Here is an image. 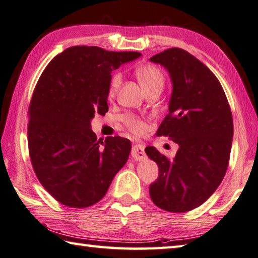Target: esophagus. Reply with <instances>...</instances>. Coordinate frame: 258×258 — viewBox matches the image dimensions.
I'll use <instances>...</instances> for the list:
<instances>
[{"label":"esophagus","mask_w":258,"mask_h":258,"mask_svg":"<svg viewBox=\"0 0 258 258\" xmlns=\"http://www.w3.org/2000/svg\"><path fill=\"white\" fill-rule=\"evenodd\" d=\"M144 145L143 144H134L133 148H132V151H131V154H132V157L135 159V160L138 161H142L145 160V158H147V154L144 152Z\"/></svg>","instance_id":"1"}]
</instances>
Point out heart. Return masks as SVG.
Segmentation results:
<instances>
[{
	"label": "heart",
	"mask_w": 258,
	"mask_h": 258,
	"mask_svg": "<svg viewBox=\"0 0 258 258\" xmlns=\"http://www.w3.org/2000/svg\"><path fill=\"white\" fill-rule=\"evenodd\" d=\"M137 74L138 80L141 83V86L145 89V90H150L152 88H161L163 87V82H165V76L160 71V69L151 64H145L137 69L135 71ZM121 83V76L119 73H116L113 76L109 83V97H113L116 91L118 90V88ZM126 124L128 127L135 133H141L144 130V123L142 120L134 116H127L126 117Z\"/></svg>",
	"instance_id": "heart-1"
}]
</instances>
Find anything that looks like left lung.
<instances>
[{
    "label": "left lung",
    "mask_w": 258,
    "mask_h": 258,
    "mask_svg": "<svg viewBox=\"0 0 258 258\" xmlns=\"http://www.w3.org/2000/svg\"><path fill=\"white\" fill-rule=\"evenodd\" d=\"M150 60L165 68L172 83L169 113L157 135L179 145L172 159L145 148L159 167L150 198L168 212H187L203 204L226 175L233 137L230 106L217 77L188 51L169 48Z\"/></svg>",
    "instance_id": "8db88e82"
}]
</instances>
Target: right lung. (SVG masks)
Instances as JSON below:
<instances>
[{"label": "right lung", "instance_id": "right-lung-1", "mask_svg": "<svg viewBox=\"0 0 258 258\" xmlns=\"http://www.w3.org/2000/svg\"><path fill=\"white\" fill-rule=\"evenodd\" d=\"M140 56L73 46L41 73L30 101L28 145L37 178L59 203L82 209L99 202L127 161L128 139L100 142L90 127L95 114L108 111L111 72Z\"/></svg>", "mask_w": 258, "mask_h": 258}]
</instances>
